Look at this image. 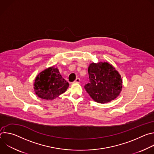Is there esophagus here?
<instances>
[{
	"label": "esophagus",
	"instance_id": "esophagus-1",
	"mask_svg": "<svg viewBox=\"0 0 154 154\" xmlns=\"http://www.w3.org/2000/svg\"><path fill=\"white\" fill-rule=\"evenodd\" d=\"M80 79L79 78H77L75 80L74 82V83H80Z\"/></svg>",
	"mask_w": 154,
	"mask_h": 154
}]
</instances>
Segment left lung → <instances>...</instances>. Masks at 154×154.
Wrapping results in <instances>:
<instances>
[{"label":"left lung","instance_id":"1","mask_svg":"<svg viewBox=\"0 0 154 154\" xmlns=\"http://www.w3.org/2000/svg\"><path fill=\"white\" fill-rule=\"evenodd\" d=\"M88 71L90 82L85 86V88L95 102L108 103L119 95L122 80L112 64L105 61L91 63Z\"/></svg>","mask_w":154,"mask_h":154}]
</instances>
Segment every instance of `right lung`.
<instances>
[{
    "label": "right lung",
    "instance_id": "add662e5",
    "mask_svg": "<svg viewBox=\"0 0 154 154\" xmlns=\"http://www.w3.org/2000/svg\"><path fill=\"white\" fill-rule=\"evenodd\" d=\"M69 83L60 75L55 66L49 67L36 77L33 84L35 94L41 99L53 100L64 93Z\"/></svg>",
    "mask_w": 154,
    "mask_h": 154
}]
</instances>
